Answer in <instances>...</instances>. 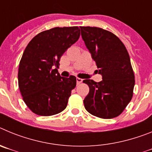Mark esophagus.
Masks as SVG:
<instances>
[{
    "instance_id": "34e87169",
    "label": "esophagus",
    "mask_w": 152,
    "mask_h": 152,
    "mask_svg": "<svg viewBox=\"0 0 152 152\" xmlns=\"http://www.w3.org/2000/svg\"><path fill=\"white\" fill-rule=\"evenodd\" d=\"M76 80H77V84H80V83H82L83 79L79 78V77H77V78H76Z\"/></svg>"
}]
</instances>
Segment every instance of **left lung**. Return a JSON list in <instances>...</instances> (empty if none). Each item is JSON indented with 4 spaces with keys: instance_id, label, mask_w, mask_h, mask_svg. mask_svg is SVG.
I'll list each match as a JSON object with an SVG mask.
<instances>
[{
    "instance_id": "8db88e82",
    "label": "left lung",
    "mask_w": 152,
    "mask_h": 152,
    "mask_svg": "<svg viewBox=\"0 0 152 152\" xmlns=\"http://www.w3.org/2000/svg\"><path fill=\"white\" fill-rule=\"evenodd\" d=\"M81 36L95 61L103 80L86 79L89 86L84 98L88 113L102 119H112L123 113L131 101L135 75L124 44L116 35L99 27L80 26Z\"/></svg>"
}]
</instances>
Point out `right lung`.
I'll list each match as a JSON object with an SVG mask.
<instances>
[{
    "label": "right lung",
    "mask_w": 152,
    "mask_h": 152,
    "mask_svg": "<svg viewBox=\"0 0 152 152\" xmlns=\"http://www.w3.org/2000/svg\"><path fill=\"white\" fill-rule=\"evenodd\" d=\"M79 37L77 26L55 27L36 35L26 47L19 64L18 85L33 113L49 116L66 108L76 77H61L57 68L64 52Z\"/></svg>",
    "instance_id": "obj_1"
}]
</instances>
